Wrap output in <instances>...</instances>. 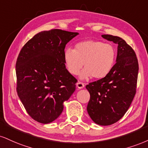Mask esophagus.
I'll return each instance as SVG.
<instances>
[{"label": "esophagus", "instance_id": "1", "mask_svg": "<svg viewBox=\"0 0 148 148\" xmlns=\"http://www.w3.org/2000/svg\"><path fill=\"white\" fill-rule=\"evenodd\" d=\"M76 86H77V88L79 89H82L84 88L85 84L83 83H82V82H78V83H76Z\"/></svg>", "mask_w": 148, "mask_h": 148}]
</instances>
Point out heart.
Wrapping results in <instances>:
<instances>
[{
  "label": "heart",
  "instance_id": "heart-1",
  "mask_svg": "<svg viewBox=\"0 0 148 148\" xmlns=\"http://www.w3.org/2000/svg\"><path fill=\"white\" fill-rule=\"evenodd\" d=\"M116 56V49L112 44L85 40L77 42L74 49L67 48L64 51V61L67 70L73 75L79 74L84 63L85 69L80 75L81 79L92 76L101 79L113 69Z\"/></svg>",
  "mask_w": 148,
  "mask_h": 148
}]
</instances>
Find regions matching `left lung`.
<instances>
[{"label":"left lung","mask_w":148,"mask_h":148,"mask_svg":"<svg viewBox=\"0 0 148 148\" xmlns=\"http://www.w3.org/2000/svg\"><path fill=\"white\" fill-rule=\"evenodd\" d=\"M102 37L118 44L116 63L108 76L86 85L90 94L87 110L95 123L110 125L123 116L132 102L138 63L134 49L123 39L109 34Z\"/></svg>","instance_id":"8db88e82"}]
</instances>
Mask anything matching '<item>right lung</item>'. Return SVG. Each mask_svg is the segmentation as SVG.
I'll use <instances>...</instances> for the list:
<instances>
[{
	"mask_svg": "<svg viewBox=\"0 0 148 148\" xmlns=\"http://www.w3.org/2000/svg\"><path fill=\"white\" fill-rule=\"evenodd\" d=\"M77 32L54 29L40 32L23 46L16 63L19 99L34 120L54 121L76 90L75 78L64 61L66 44Z\"/></svg>",
	"mask_w": 148,
	"mask_h": 148,
	"instance_id": "add662e5",
	"label": "right lung"
}]
</instances>
